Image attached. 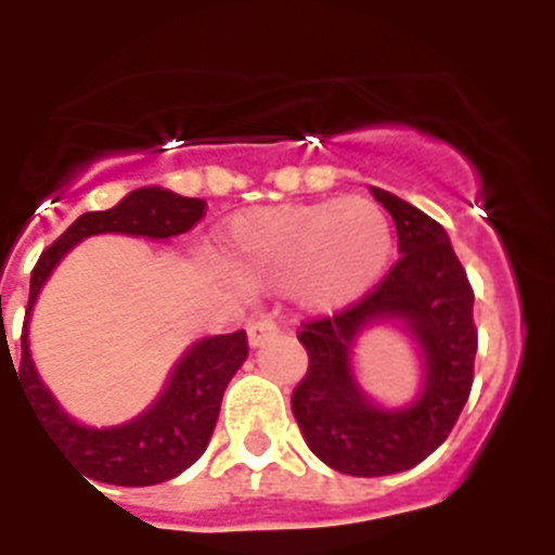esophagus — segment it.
I'll use <instances>...</instances> for the list:
<instances>
[{
	"instance_id": "obj_1",
	"label": "esophagus",
	"mask_w": 555,
	"mask_h": 555,
	"mask_svg": "<svg viewBox=\"0 0 555 555\" xmlns=\"http://www.w3.org/2000/svg\"><path fill=\"white\" fill-rule=\"evenodd\" d=\"M270 335H276V324L270 319H256L248 324V344L250 347H259L270 338Z\"/></svg>"
}]
</instances>
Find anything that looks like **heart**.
<instances>
[{"mask_svg":"<svg viewBox=\"0 0 555 555\" xmlns=\"http://www.w3.org/2000/svg\"><path fill=\"white\" fill-rule=\"evenodd\" d=\"M392 256V225L366 197L291 203L240 214L225 262L245 285H282L310 310L361 299Z\"/></svg>","mask_w":555,"mask_h":555,"instance_id":"1","label":"heart"}]
</instances>
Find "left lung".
<instances>
[{"label": "left lung", "instance_id": "left-lung-1", "mask_svg": "<svg viewBox=\"0 0 555 555\" xmlns=\"http://www.w3.org/2000/svg\"><path fill=\"white\" fill-rule=\"evenodd\" d=\"M398 228L400 256L378 285L333 315L301 321L307 372L291 398L293 417L315 457L352 477L406 472L443 443L474 384V291L443 225L384 189H372ZM378 318H400L427 358L422 398L380 410L354 386L348 352Z\"/></svg>", "mask_w": 555, "mask_h": 555}]
</instances>
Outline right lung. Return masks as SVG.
Here are the masks:
<instances>
[{
    "instance_id": "obj_1",
    "label": "right lung",
    "mask_w": 555,
    "mask_h": 555,
    "mask_svg": "<svg viewBox=\"0 0 555 555\" xmlns=\"http://www.w3.org/2000/svg\"><path fill=\"white\" fill-rule=\"evenodd\" d=\"M206 199L180 197L152 185V189L132 191L115 208L81 214L50 248L41 250L39 262L30 273L27 315L50 270L83 236L109 231V234L169 240L197 225L206 217ZM245 358H248L245 330L203 338L177 364L166 392L155 406L141 417L112 428L78 426L59 409L33 366L27 349V319L22 330V358L13 372L18 370V384L25 386L22 392L39 417L41 428L87 477L106 486L138 488L166 482L185 472L191 463H197L217 426L222 392Z\"/></svg>"
}]
</instances>
